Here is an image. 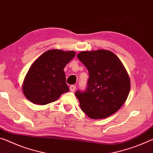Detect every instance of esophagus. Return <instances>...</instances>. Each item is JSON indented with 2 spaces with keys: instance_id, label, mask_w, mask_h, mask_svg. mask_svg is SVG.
I'll return each mask as SVG.
<instances>
[{
  "instance_id": "esophagus-1",
  "label": "esophagus",
  "mask_w": 153,
  "mask_h": 153,
  "mask_svg": "<svg viewBox=\"0 0 153 153\" xmlns=\"http://www.w3.org/2000/svg\"><path fill=\"white\" fill-rule=\"evenodd\" d=\"M76 86L75 85H71V86L69 87V89L71 92H74L75 90H76Z\"/></svg>"
}]
</instances>
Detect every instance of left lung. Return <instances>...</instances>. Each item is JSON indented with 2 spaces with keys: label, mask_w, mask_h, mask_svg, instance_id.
Wrapping results in <instances>:
<instances>
[{
  "label": "left lung",
  "mask_w": 153,
  "mask_h": 153,
  "mask_svg": "<svg viewBox=\"0 0 153 153\" xmlns=\"http://www.w3.org/2000/svg\"><path fill=\"white\" fill-rule=\"evenodd\" d=\"M77 59L88 69L85 91H77L81 110L91 118H105L122 107L130 91V79L120 59L109 50L81 52Z\"/></svg>",
  "instance_id": "1"
}]
</instances>
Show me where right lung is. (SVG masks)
<instances>
[{"label": "right lung", "mask_w": 153, "mask_h": 153, "mask_svg": "<svg viewBox=\"0 0 153 153\" xmlns=\"http://www.w3.org/2000/svg\"><path fill=\"white\" fill-rule=\"evenodd\" d=\"M76 55L74 51H46L33 62L24 79L22 91L29 101L46 105L57 100L69 88L64 68Z\"/></svg>", "instance_id": "1"}]
</instances>
